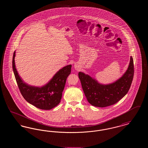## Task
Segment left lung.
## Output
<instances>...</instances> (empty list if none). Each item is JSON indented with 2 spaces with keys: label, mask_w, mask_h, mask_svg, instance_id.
<instances>
[{
  "label": "left lung",
  "mask_w": 148,
  "mask_h": 148,
  "mask_svg": "<svg viewBox=\"0 0 148 148\" xmlns=\"http://www.w3.org/2000/svg\"><path fill=\"white\" fill-rule=\"evenodd\" d=\"M132 56L127 71L117 80L109 84H102L94 78L79 72L83 90L88 102L92 106L104 108L112 106L123 98L129 91L134 77Z\"/></svg>",
  "instance_id": "1"
}]
</instances>
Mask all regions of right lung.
I'll return each instance as SVG.
<instances>
[{
  "instance_id": "right-lung-1",
  "label": "right lung",
  "mask_w": 148,
  "mask_h": 148,
  "mask_svg": "<svg viewBox=\"0 0 148 148\" xmlns=\"http://www.w3.org/2000/svg\"><path fill=\"white\" fill-rule=\"evenodd\" d=\"M15 51L13 57V69L20 92L29 103L42 110H50L58 106L62 97L66 80L71 73V65L58 71L46 84L41 87L32 86L25 83L19 76L15 64Z\"/></svg>"
}]
</instances>
